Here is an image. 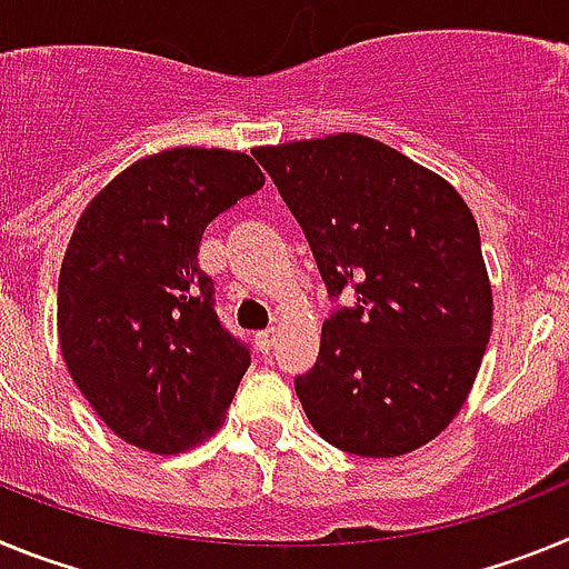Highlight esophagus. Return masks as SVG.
<instances>
[{"label": "esophagus", "mask_w": 569, "mask_h": 569, "mask_svg": "<svg viewBox=\"0 0 569 569\" xmlns=\"http://www.w3.org/2000/svg\"><path fill=\"white\" fill-rule=\"evenodd\" d=\"M256 345H259L261 353H270L276 345V328H268V330H261V333H256Z\"/></svg>", "instance_id": "34e87169"}]
</instances>
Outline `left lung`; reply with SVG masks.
I'll return each instance as SVG.
<instances>
[{
    "mask_svg": "<svg viewBox=\"0 0 569 569\" xmlns=\"http://www.w3.org/2000/svg\"><path fill=\"white\" fill-rule=\"evenodd\" d=\"M301 224L330 299L319 359L296 376L316 433L393 459L465 405L492 330L479 224L453 184L359 133L256 148Z\"/></svg>",
    "mask_w": 569,
    "mask_h": 569,
    "instance_id": "8db88e82",
    "label": "left lung"
}]
</instances>
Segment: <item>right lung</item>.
Returning <instances> with one entry per match:
<instances>
[{"mask_svg": "<svg viewBox=\"0 0 569 569\" xmlns=\"http://www.w3.org/2000/svg\"><path fill=\"white\" fill-rule=\"evenodd\" d=\"M264 184L250 156L173 148L139 159L88 204L59 273L70 379L128 445L182 453L222 425L250 350L216 316L202 233Z\"/></svg>", "mask_w": 569, "mask_h": 569, "instance_id": "1", "label": "right lung"}]
</instances>
